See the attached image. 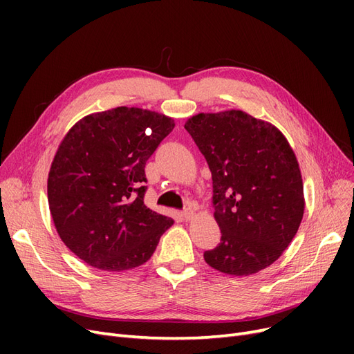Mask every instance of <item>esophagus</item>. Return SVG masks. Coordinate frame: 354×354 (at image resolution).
Segmentation results:
<instances>
[{"instance_id": "esophagus-1", "label": "esophagus", "mask_w": 354, "mask_h": 354, "mask_svg": "<svg viewBox=\"0 0 354 354\" xmlns=\"http://www.w3.org/2000/svg\"><path fill=\"white\" fill-rule=\"evenodd\" d=\"M181 216H183L185 220H192L195 216V212L192 208H186V209H183V212H181Z\"/></svg>"}]
</instances>
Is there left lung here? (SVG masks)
Listing matches in <instances>:
<instances>
[{
	"instance_id": "left-lung-1",
	"label": "left lung",
	"mask_w": 354,
	"mask_h": 354,
	"mask_svg": "<svg viewBox=\"0 0 354 354\" xmlns=\"http://www.w3.org/2000/svg\"><path fill=\"white\" fill-rule=\"evenodd\" d=\"M212 176L220 243L203 252L218 272L248 276L273 264L304 214L303 178L285 136L242 111L198 113L185 124Z\"/></svg>"
}]
</instances>
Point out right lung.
Masks as SVG:
<instances>
[{"label": "right lung", "instance_id": "obj_1", "mask_svg": "<svg viewBox=\"0 0 354 354\" xmlns=\"http://www.w3.org/2000/svg\"><path fill=\"white\" fill-rule=\"evenodd\" d=\"M174 121L115 108L75 124L60 143L47 194L60 239L87 264L121 272L151 259L173 218L145 205V167Z\"/></svg>", "mask_w": 354, "mask_h": 354}]
</instances>
